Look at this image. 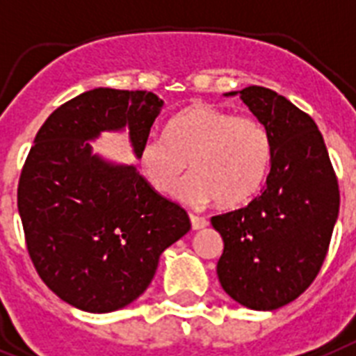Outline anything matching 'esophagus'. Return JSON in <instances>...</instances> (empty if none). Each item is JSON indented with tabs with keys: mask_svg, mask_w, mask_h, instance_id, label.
Instances as JSON below:
<instances>
[{
	"mask_svg": "<svg viewBox=\"0 0 356 356\" xmlns=\"http://www.w3.org/2000/svg\"><path fill=\"white\" fill-rule=\"evenodd\" d=\"M190 221H192L193 230H199V228L208 227V219L201 218V216H197V213H190Z\"/></svg>",
	"mask_w": 356,
	"mask_h": 356,
	"instance_id": "esophagus-1",
	"label": "esophagus"
}]
</instances>
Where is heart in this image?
<instances>
[{
    "label": "heart",
    "mask_w": 356,
    "mask_h": 356,
    "mask_svg": "<svg viewBox=\"0 0 356 356\" xmlns=\"http://www.w3.org/2000/svg\"><path fill=\"white\" fill-rule=\"evenodd\" d=\"M273 157V137L258 118L201 102L170 118L166 138H149L138 153L144 177L159 193L175 192L192 166L193 175L181 184L179 197L188 203L216 199L223 208L258 195Z\"/></svg>",
    "instance_id": "b5f03b06"
}]
</instances>
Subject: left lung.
<instances>
[{
	"instance_id": "left-lung-1",
	"label": "left lung",
	"mask_w": 356,
	"mask_h": 356,
	"mask_svg": "<svg viewBox=\"0 0 356 356\" xmlns=\"http://www.w3.org/2000/svg\"><path fill=\"white\" fill-rule=\"evenodd\" d=\"M239 95L270 131L274 157L261 195L210 219L225 241L218 276L238 303L273 311L294 302L318 276L340 190L322 133L307 113L261 86Z\"/></svg>"
}]
</instances>
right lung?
Masks as SVG:
<instances>
[{
  "instance_id": "obj_1",
  "label": "right lung",
  "mask_w": 356,
  "mask_h": 356,
  "mask_svg": "<svg viewBox=\"0 0 356 356\" xmlns=\"http://www.w3.org/2000/svg\"><path fill=\"white\" fill-rule=\"evenodd\" d=\"M161 108L149 91H86L49 115L23 164L18 212L31 261L56 296L88 313L137 300L164 248L192 227L135 166L106 163L88 143L128 126L138 157Z\"/></svg>"
}]
</instances>
